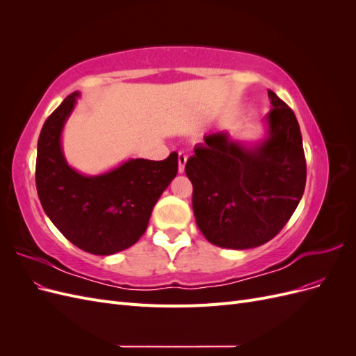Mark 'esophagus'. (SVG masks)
Instances as JSON below:
<instances>
[{"instance_id":"esophagus-1","label":"esophagus","mask_w":356,"mask_h":356,"mask_svg":"<svg viewBox=\"0 0 356 356\" xmlns=\"http://www.w3.org/2000/svg\"><path fill=\"white\" fill-rule=\"evenodd\" d=\"M186 163H187V156L184 153H179L178 154V172H179V174H182V172H184Z\"/></svg>"}]
</instances>
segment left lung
<instances>
[{
    "mask_svg": "<svg viewBox=\"0 0 356 356\" xmlns=\"http://www.w3.org/2000/svg\"><path fill=\"white\" fill-rule=\"evenodd\" d=\"M267 136L248 147L227 132L207 135L186 163L193 212L208 242L229 250L260 246L282 230L306 186V159L293 110L268 90Z\"/></svg>",
    "mask_w": 356,
    "mask_h": 356,
    "instance_id": "8db88e82",
    "label": "left lung"
}]
</instances>
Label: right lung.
<instances>
[{"label": "right lung", "instance_id": "1", "mask_svg": "<svg viewBox=\"0 0 356 356\" xmlns=\"http://www.w3.org/2000/svg\"><path fill=\"white\" fill-rule=\"evenodd\" d=\"M80 96H67L41 129L37 193L50 221L80 250L111 255L132 246L147 230L156 202L177 177L178 154L154 161L131 159L101 175H83L63 156L60 136Z\"/></svg>", "mask_w": 356, "mask_h": 356}]
</instances>
